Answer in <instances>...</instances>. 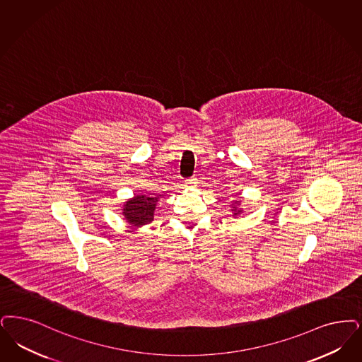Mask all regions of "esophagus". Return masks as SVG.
Returning <instances> with one entry per match:
<instances>
[{
  "label": "esophagus",
  "instance_id": "obj_1",
  "mask_svg": "<svg viewBox=\"0 0 362 362\" xmlns=\"http://www.w3.org/2000/svg\"><path fill=\"white\" fill-rule=\"evenodd\" d=\"M185 182H186V186H187V187H195L197 183H198L195 177H191V179H187V180H185Z\"/></svg>",
  "mask_w": 362,
  "mask_h": 362
}]
</instances>
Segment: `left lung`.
Masks as SVG:
<instances>
[{
  "mask_svg": "<svg viewBox=\"0 0 362 362\" xmlns=\"http://www.w3.org/2000/svg\"><path fill=\"white\" fill-rule=\"evenodd\" d=\"M235 203H240V201H238V202H235ZM241 211H243V210H238V209H237V207H234V209H233V213H234V216H237V214H240V213H241Z\"/></svg>",
  "mask_w": 362,
  "mask_h": 362,
  "instance_id": "8db88e82",
  "label": "left lung"
}]
</instances>
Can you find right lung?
Returning <instances> with one entry per match:
<instances>
[{"label":"right lung","instance_id":"add662e5","mask_svg":"<svg viewBox=\"0 0 362 362\" xmlns=\"http://www.w3.org/2000/svg\"><path fill=\"white\" fill-rule=\"evenodd\" d=\"M158 198L146 197V195H136L124 206V216L132 226H143L153 221L155 206Z\"/></svg>","mask_w":362,"mask_h":362}]
</instances>
